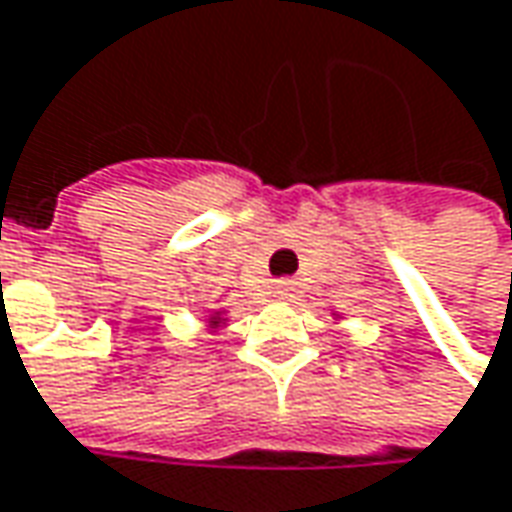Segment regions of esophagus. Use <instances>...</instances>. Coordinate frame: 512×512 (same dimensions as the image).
<instances>
[{
	"mask_svg": "<svg viewBox=\"0 0 512 512\" xmlns=\"http://www.w3.org/2000/svg\"><path fill=\"white\" fill-rule=\"evenodd\" d=\"M287 290H290V287H287L285 282H282V285L276 287V293H279V296H287Z\"/></svg>",
	"mask_w": 512,
	"mask_h": 512,
	"instance_id": "obj_1",
	"label": "esophagus"
}]
</instances>
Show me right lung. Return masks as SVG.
<instances>
[{
    "label": "right lung",
    "mask_w": 512,
    "mask_h": 512,
    "mask_svg": "<svg viewBox=\"0 0 512 512\" xmlns=\"http://www.w3.org/2000/svg\"><path fill=\"white\" fill-rule=\"evenodd\" d=\"M210 322H213V325H216V322H219V316H213V319H210Z\"/></svg>",
    "instance_id": "add662e5"
}]
</instances>
